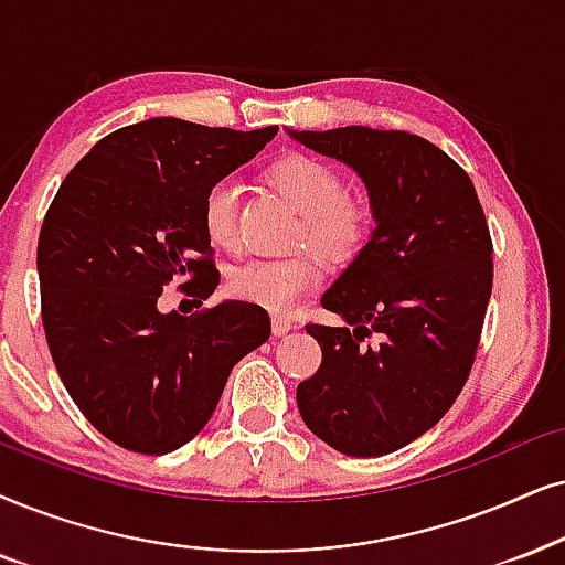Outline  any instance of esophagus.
Segmentation results:
<instances>
[{"instance_id":"obj_1","label":"esophagus","mask_w":565,"mask_h":565,"mask_svg":"<svg viewBox=\"0 0 565 565\" xmlns=\"http://www.w3.org/2000/svg\"><path fill=\"white\" fill-rule=\"evenodd\" d=\"M270 328H274V335H284V333H289L291 328H295V323H291V320L284 318V316H274V318H270Z\"/></svg>"}]
</instances>
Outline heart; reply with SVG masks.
Masks as SVG:
<instances>
[{
	"instance_id": "obj_1",
	"label": "heart",
	"mask_w": 565,
	"mask_h": 565,
	"mask_svg": "<svg viewBox=\"0 0 565 565\" xmlns=\"http://www.w3.org/2000/svg\"><path fill=\"white\" fill-rule=\"evenodd\" d=\"M270 188L297 205V245H312L331 263H349L360 255L373 234V203L360 192L344 190L341 171L318 156L289 153L266 169ZM203 230L213 247L239 245L237 184L213 182L203 198ZM323 268L316 253L302 249L287 258H255L232 268L226 291L242 302L270 312H289L320 284Z\"/></svg>"
}]
</instances>
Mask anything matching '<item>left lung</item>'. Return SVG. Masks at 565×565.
I'll list each match as a JSON object with an SVG mask.
<instances>
[{
	"mask_svg": "<svg viewBox=\"0 0 565 565\" xmlns=\"http://www.w3.org/2000/svg\"><path fill=\"white\" fill-rule=\"evenodd\" d=\"M365 182L375 230L307 326L323 362L297 385L305 425L347 456H383L438 425L467 383L492 291V239L469 174L404 130H289ZM375 342H370L372 335Z\"/></svg>",
	"mask_w": 565,
	"mask_h": 565,
	"instance_id": "left-lung-1",
	"label": "left lung"
}]
</instances>
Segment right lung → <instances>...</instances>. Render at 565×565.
I'll use <instances>...</instances> for the list:
<instances>
[{"mask_svg":"<svg viewBox=\"0 0 565 565\" xmlns=\"http://www.w3.org/2000/svg\"><path fill=\"white\" fill-rule=\"evenodd\" d=\"M276 132L146 119L98 140L49 205L35 255L49 352L85 419L127 451L195 438L232 367L268 341L258 305L188 318L159 297L177 281L198 302L218 287L203 198Z\"/></svg>","mask_w":565,"mask_h":565,"instance_id":"add662e5","label":"right lung"}]
</instances>
